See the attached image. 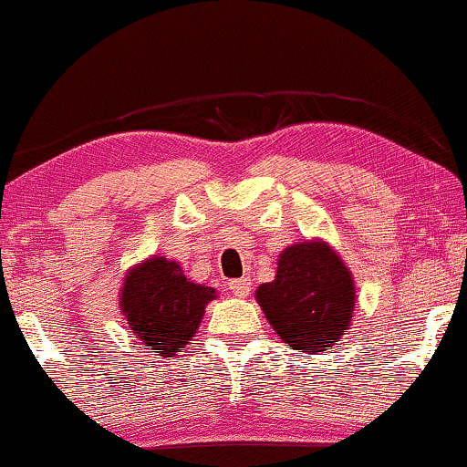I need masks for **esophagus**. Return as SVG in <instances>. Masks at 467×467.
<instances>
[{
    "label": "esophagus",
    "mask_w": 467,
    "mask_h": 467,
    "mask_svg": "<svg viewBox=\"0 0 467 467\" xmlns=\"http://www.w3.org/2000/svg\"><path fill=\"white\" fill-rule=\"evenodd\" d=\"M228 288L234 297H247L252 291V280L250 277H237V280L228 282Z\"/></svg>",
    "instance_id": "esophagus-1"
}]
</instances>
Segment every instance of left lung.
Segmentation results:
<instances>
[{
  "label": "left lung",
  "instance_id": "8db88e82",
  "mask_svg": "<svg viewBox=\"0 0 467 467\" xmlns=\"http://www.w3.org/2000/svg\"><path fill=\"white\" fill-rule=\"evenodd\" d=\"M256 302L288 347L318 356L349 329L356 285L327 241L306 239L280 252L274 282L256 288Z\"/></svg>",
  "mask_w": 467,
  "mask_h": 467
}]
</instances>
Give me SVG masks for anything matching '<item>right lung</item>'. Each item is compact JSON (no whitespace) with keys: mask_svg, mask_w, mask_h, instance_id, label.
Here are the masks:
<instances>
[{"mask_svg":"<svg viewBox=\"0 0 467 467\" xmlns=\"http://www.w3.org/2000/svg\"><path fill=\"white\" fill-rule=\"evenodd\" d=\"M213 286L196 285L176 261L150 256L133 265L122 280L118 306L146 349L174 358L196 336Z\"/></svg>","mask_w":467,"mask_h":467,"instance_id":"1","label":"right lung"}]
</instances>
